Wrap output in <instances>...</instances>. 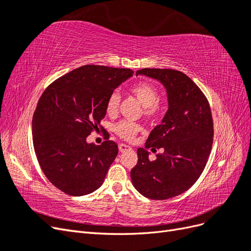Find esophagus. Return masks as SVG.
<instances>
[{
	"instance_id": "esophagus-1",
	"label": "esophagus",
	"mask_w": 251,
	"mask_h": 251,
	"mask_svg": "<svg viewBox=\"0 0 251 251\" xmlns=\"http://www.w3.org/2000/svg\"><path fill=\"white\" fill-rule=\"evenodd\" d=\"M118 149H119L120 153H124V151L132 150V148L130 146H126V144H125V143H120L119 146H118Z\"/></svg>"
}]
</instances>
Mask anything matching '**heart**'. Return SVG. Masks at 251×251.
Here are the masks:
<instances>
[{"mask_svg": "<svg viewBox=\"0 0 251 251\" xmlns=\"http://www.w3.org/2000/svg\"><path fill=\"white\" fill-rule=\"evenodd\" d=\"M130 92L137 98L138 101L142 104V114L150 119H156L161 115L163 112V105L159 100V89L155 83L141 80L135 82L130 88ZM120 103V95L118 92H113L110 94L107 103H105V112L108 115H116ZM113 131L120 138L125 140H132L135 136L141 131V126L131 121L121 120L113 126Z\"/></svg>", "mask_w": 251, "mask_h": 251, "instance_id": "b5f03b06", "label": "heart"}]
</instances>
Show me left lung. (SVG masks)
I'll list each match as a JSON object with an SVG mask.
<instances>
[{
	"label": "left lung",
	"instance_id": "8db88e82",
	"mask_svg": "<svg viewBox=\"0 0 251 251\" xmlns=\"http://www.w3.org/2000/svg\"><path fill=\"white\" fill-rule=\"evenodd\" d=\"M138 74L158 79L165 87L169 110L151 130L146 149L137 150L138 162L131 179L147 198L166 200L184 193L199 179L211 151L214 121L206 96L186 74L150 68ZM147 148H163L164 153L151 162Z\"/></svg>",
	"mask_w": 251,
	"mask_h": 251
}]
</instances>
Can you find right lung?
Here are the masks:
<instances>
[{"label": "right lung", "instance_id": "obj_1", "mask_svg": "<svg viewBox=\"0 0 251 251\" xmlns=\"http://www.w3.org/2000/svg\"><path fill=\"white\" fill-rule=\"evenodd\" d=\"M131 69L86 65L55 79L41 95L32 118L33 147L45 176L70 196L93 193L103 183L118 154L115 141L100 146L87 137L100 127L114 89Z\"/></svg>", "mask_w": 251, "mask_h": 251}]
</instances>
